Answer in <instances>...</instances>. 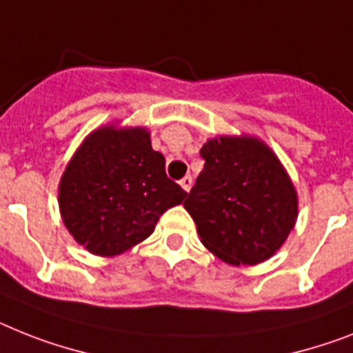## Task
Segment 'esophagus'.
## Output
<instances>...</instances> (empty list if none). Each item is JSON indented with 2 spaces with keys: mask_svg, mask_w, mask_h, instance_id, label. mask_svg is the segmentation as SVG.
Instances as JSON below:
<instances>
[{
  "mask_svg": "<svg viewBox=\"0 0 353 353\" xmlns=\"http://www.w3.org/2000/svg\"><path fill=\"white\" fill-rule=\"evenodd\" d=\"M180 185H182L183 191H188L189 193V189H191V185H193V176H183L182 180H180Z\"/></svg>",
  "mask_w": 353,
  "mask_h": 353,
  "instance_id": "1",
  "label": "esophagus"
}]
</instances>
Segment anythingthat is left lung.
Masks as SVG:
<instances>
[{
	"label": "left lung",
	"mask_w": 353,
	"mask_h": 353,
	"mask_svg": "<svg viewBox=\"0 0 353 353\" xmlns=\"http://www.w3.org/2000/svg\"><path fill=\"white\" fill-rule=\"evenodd\" d=\"M200 157L205 164L183 208L203 245L231 265L270 258L298 216L296 191L279 160L249 137L209 141Z\"/></svg>",
	"instance_id": "left-lung-1"
}]
</instances>
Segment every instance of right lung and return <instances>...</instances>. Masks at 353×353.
<instances>
[{"mask_svg": "<svg viewBox=\"0 0 353 353\" xmlns=\"http://www.w3.org/2000/svg\"><path fill=\"white\" fill-rule=\"evenodd\" d=\"M185 191L168 179L165 159L142 128H101L79 148L59 185V208L75 240L115 256L145 240Z\"/></svg>", "mask_w": 353, "mask_h": 353, "instance_id": "right-lung-1", "label": "right lung"}]
</instances>
